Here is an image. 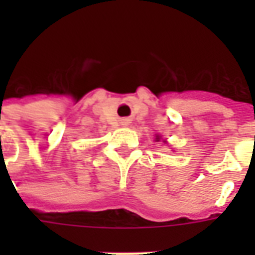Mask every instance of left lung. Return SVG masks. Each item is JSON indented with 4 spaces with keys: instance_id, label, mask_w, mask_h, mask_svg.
I'll use <instances>...</instances> for the list:
<instances>
[{
    "instance_id": "obj_1",
    "label": "left lung",
    "mask_w": 255,
    "mask_h": 255,
    "mask_svg": "<svg viewBox=\"0 0 255 255\" xmlns=\"http://www.w3.org/2000/svg\"><path fill=\"white\" fill-rule=\"evenodd\" d=\"M155 139H157V140H158V139H160V136H157V138H155Z\"/></svg>"
}]
</instances>
